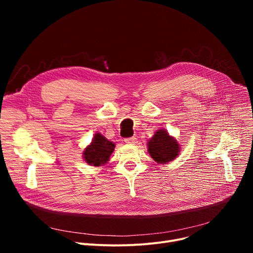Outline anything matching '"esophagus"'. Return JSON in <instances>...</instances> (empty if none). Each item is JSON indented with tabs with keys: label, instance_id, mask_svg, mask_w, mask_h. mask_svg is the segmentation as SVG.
I'll return each instance as SVG.
<instances>
[{
	"label": "esophagus",
	"instance_id": "34e87169",
	"mask_svg": "<svg viewBox=\"0 0 253 253\" xmlns=\"http://www.w3.org/2000/svg\"><path fill=\"white\" fill-rule=\"evenodd\" d=\"M136 140H137V138H136V137H134V136L128 137V138H125V139H124V141H125L126 143H135V142H136Z\"/></svg>",
	"mask_w": 253,
	"mask_h": 253
}]
</instances>
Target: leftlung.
<instances>
[{
    "instance_id": "left-lung-1",
    "label": "left lung",
    "mask_w": 253,
    "mask_h": 253,
    "mask_svg": "<svg viewBox=\"0 0 253 253\" xmlns=\"http://www.w3.org/2000/svg\"><path fill=\"white\" fill-rule=\"evenodd\" d=\"M149 153L157 163L165 164L179 155V144L164 129L158 130L148 142Z\"/></svg>"
}]
</instances>
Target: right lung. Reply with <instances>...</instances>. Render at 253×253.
<instances>
[{
    "label": "right lung",
    "instance_id": "add662e5",
    "mask_svg": "<svg viewBox=\"0 0 253 253\" xmlns=\"http://www.w3.org/2000/svg\"><path fill=\"white\" fill-rule=\"evenodd\" d=\"M115 144L101 134L94 135L90 145L84 151V160L93 166H99L109 161L110 156L114 152Z\"/></svg>",
    "mask_w": 253,
    "mask_h": 253
}]
</instances>
